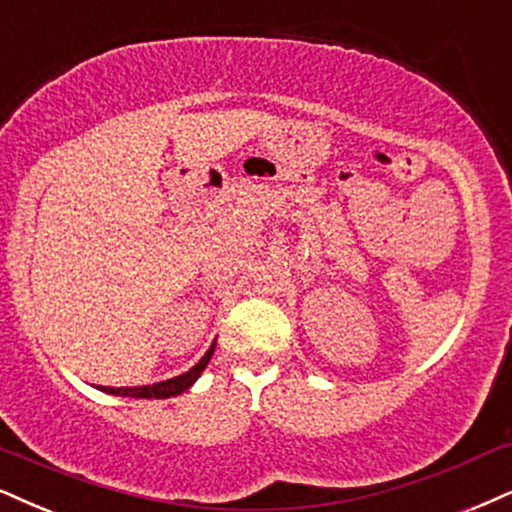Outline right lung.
I'll list each match as a JSON object with an SVG mask.
<instances>
[{
    "instance_id": "right-lung-1",
    "label": "right lung",
    "mask_w": 512,
    "mask_h": 512,
    "mask_svg": "<svg viewBox=\"0 0 512 512\" xmlns=\"http://www.w3.org/2000/svg\"><path fill=\"white\" fill-rule=\"evenodd\" d=\"M213 349H216V342L211 344V349L204 353V358H201L194 368H189L187 372H182V375L173 377V380L147 384V387H99V389L113 396H132V399H170V396H178L182 391H187L194 382L199 380V375L204 372L208 361H211Z\"/></svg>"
}]
</instances>
